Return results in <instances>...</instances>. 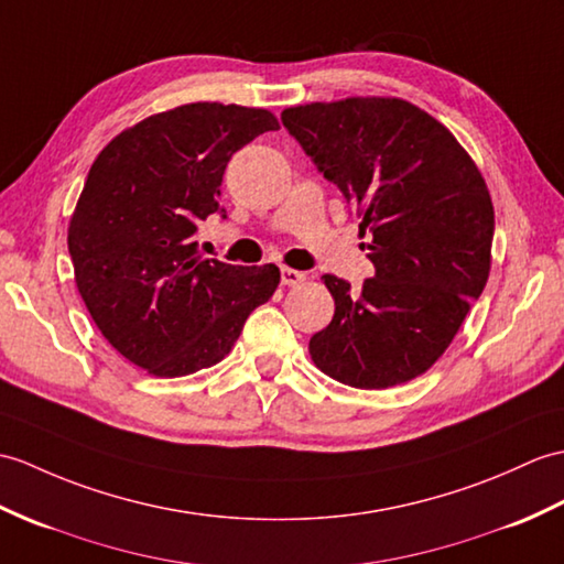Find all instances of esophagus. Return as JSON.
<instances>
[{
  "label": "esophagus",
  "instance_id": "34e87169",
  "mask_svg": "<svg viewBox=\"0 0 564 564\" xmlns=\"http://www.w3.org/2000/svg\"><path fill=\"white\" fill-rule=\"evenodd\" d=\"M305 279H307V273L281 267V283L283 285H300V283H305Z\"/></svg>",
  "mask_w": 564,
  "mask_h": 564
}]
</instances>
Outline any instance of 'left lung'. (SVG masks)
Instances as JSON below:
<instances>
[{
    "label": "left lung",
    "mask_w": 564,
    "mask_h": 564,
    "mask_svg": "<svg viewBox=\"0 0 564 564\" xmlns=\"http://www.w3.org/2000/svg\"><path fill=\"white\" fill-rule=\"evenodd\" d=\"M281 122L358 212L375 267L358 293L324 273L336 310L310 356L348 387L409 382L447 350L488 283L486 180L447 127L399 98L297 105Z\"/></svg>",
    "instance_id": "left-lung-1"
}]
</instances>
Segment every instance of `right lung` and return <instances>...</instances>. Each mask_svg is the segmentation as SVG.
<instances>
[{"label": "right lung", "mask_w": 564, "mask_h": 564, "mask_svg": "<svg viewBox=\"0 0 564 564\" xmlns=\"http://www.w3.org/2000/svg\"><path fill=\"white\" fill-rule=\"evenodd\" d=\"M273 129L269 110L192 102L127 129L90 165L67 238L76 288L141 370L212 368L279 288V267L204 259L194 240L202 220L226 218L218 194L232 153Z\"/></svg>", "instance_id": "obj_1"}]
</instances>
